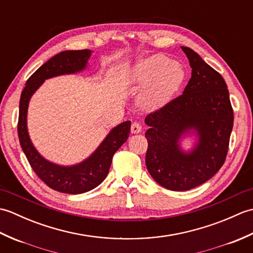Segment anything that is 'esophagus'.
<instances>
[{
	"label": "esophagus",
	"instance_id": "obj_1",
	"mask_svg": "<svg viewBox=\"0 0 253 253\" xmlns=\"http://www.w3.org/2000/svg\"><path fill=\"white\" fill-rule=\"evenodd\" d=\"M130 129H131V132H132V133H139V132L141 131V129H142L141 124L139 123V122H133V123L131 124Z\"/></svg>",
	"mask_w": 253,
	"mask_h": 253
}]
</instances>
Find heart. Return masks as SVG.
<instances>
[{
  "mask_svg": "<svg viewBox=\"0 0 253 253\" xmlns=\"http://www.w3.org/2000/svg\"><path fill=\"white\" fill-rule=\"evenodd\" d=\"M182 79L184 71L179 64L161 54L142 58L128 74V82L132 85L151 82L142 94L143 104L149 107L164 104L179 88Z\"/></svg>",
  "mask_w": 253,
  "mask_h": 253,
  "instance_id": "b5f03b06",
  "label": "heart"
}]
</instances>
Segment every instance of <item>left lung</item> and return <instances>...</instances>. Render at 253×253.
Returning a JSON list of instances; mask_svg holds the SVG:
<instances>
[{"instance_id": "1", "label": "left lung", "mask_w": 253, "mask_h": 253, "mask_svg": "<svg viewBox=\"0 0 253 253\" xmlns=\"http://www.w3.org/2000/svg\"><path fill=\"white\" fill-rule=\"evenodd\" d=\"M192 68L182 94L146 117V165L153 179L169 190H189L222 168L228 152L234 111L224 78L195 51L181 46ZM196 129L197 147L189 155L179 149L181 134Z\"/></svg>"}]
</instances>
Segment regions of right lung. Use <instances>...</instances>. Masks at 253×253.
<instances>
[{"instance_id":"1","label":"right lung","mask_w":253,"mask_h":253,"mask_svg":"<svg viewBox=\"0 0 253 253\" xmlns=\"http://www.w3.org/2000/svg\"><path fill=\"white\" fill-rule=\"evenodd\" d=\"M90 53L89 50L63 51L50 58L27 80L19 102L18 138L30 166L38 177L52 189L72 195L92 190L105 179L113 155L129 137L130 121L116 126L89 159L74 166H60L44 160L32 146L27 131V110L31 95L45 79L83 71Z\"/></svg>"}]
</instances>
